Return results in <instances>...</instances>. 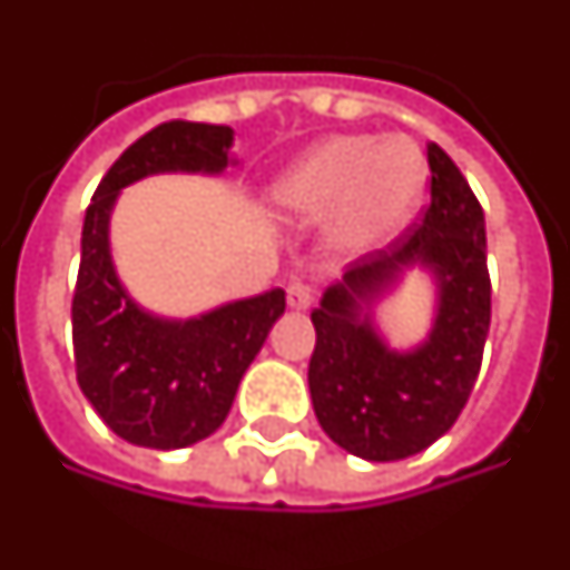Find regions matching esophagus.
<instances>
[{
	"mask_svg": "<svg viewBox=\"0 0 570 570\" xmlns=\"http://www.w3.org/2000/svg\"><path fill=\"white\" fill-rule=\"evenodd\" d=\"M314 302V289L308 284H289L286 286V305L289 308H296V312H305V308H312Z\"/></svg>",
	"mask_w": 570,
	"mask_h": 570,
	"instance_id": "esophagus-1",
	"label": "esophagus"
}]
</instances>
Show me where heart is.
<instances>
[{
  "instance_id": "obj_1",
  "label": "heart",
  "mask_w": 570,
  "mask_h": 570,
  "mask_svg": "<svg viewBox=\"0 0 570 570\" xmlns=\"http://www.w3.org/2000/svg\"><path fill=\"white\" fill-rule=\"evenodd\" d=\"M429 163L410 138L336 135L274 181L272 203L286 222L326 219V246L342 258L367 256L404 228L423 197Z\"/></svg>"
}]
</instances>
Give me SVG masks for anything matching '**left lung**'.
<instances>
[{
    "label": "left lung",
    "mask_w": 570,
    "mask_h": 570,
    "mask_svg": "<svg viewBox=\"0 0 570 570\" xmlns=\"http://www.w3.org/2000/svg\"><path fill=\"white\" fill-rule=\"evenodd\" d=\"M425 154L432 203L423 225L407 228L389 249L357 258L312 312L314 416L342 451L370 463L425 451L456 423L491 330L484 213L456 163L438 145ZM407 267L433 274L436 317L416 350L395 353L375 330L372 305Z\"/></svg>",
    "instance_id": "1"
}]
</instances>
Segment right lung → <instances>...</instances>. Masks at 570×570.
Wrapping results in <instances>:
<instances>
[{
  "label": "right lung",
  "mask_w": 570,
  "mask_h": 570,
  "mask_svg": "<svg viewBox=\"0 0 570 570\" xmlns=\"http://www.w3.org/2000/svg\"><path fill=\"white\" fill-rule=\"evenodd\" d=\"M230 145V126L163 122L122 150L86 209L73 289L77 382L95 413L138 448L175 451L213 435L286 308L284 289H268L173 321L141 308L114 268L110 213L119 190L157 173H225Z\"/></svg>",
  "instance_id": "obj_1"
}]
</instances>
